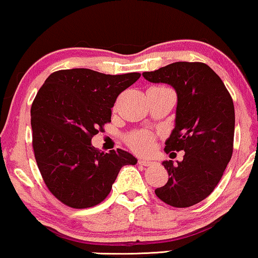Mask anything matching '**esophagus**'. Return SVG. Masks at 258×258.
<instances>
[{
  "instance_id": "obj_1",
  "label": "esophagus",
  "mask_w": 258,
  "mask_h": 258,
  "mask_svg": "<svg viewBox=\"0 0 258 258\" xmlns=\"http://www.w3.org/2000/svg\"><path fill=\"white\" fill-rule=\"evenodd\" d=\"M139 164L144 165V167H149V165L155 164V162L154 161L146 160V158H139Z\"/></svg>"
}]
</instances>
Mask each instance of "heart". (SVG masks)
<instances>
[{"instance_id": "obj_1", "label": "heart", "mask_w": 258, "mask_h": 258, "mask_svg": "<svg viewBox=\"0 0 258 258\" xmlns=\"http://www.w3.org/2000/svg\"><path fill=\"white\" fill-rule=\"evenodd\" d=\"M125 142L136 153L149 154L154 149L155 136L144 130H136L125 136Z\"/></svg>"}]
</instances>
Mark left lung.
Returning a JSON list of instances; mask_svg holds the SVG:
<instances>
[{"instance_id":"1","label":"left lung","mask_w":258,"mask_h":258,"mask_svg":"<svg viewBox=\"0 0 258 258\" xmlns=\"http://www.w3.org/2000/svg\"><path fill=\"white\" fill-rule=\"evenodd\" d=\"M143 77L170 84L177 93L175 128L165 141V153H185L177 164L162 163L169 179L155 194L171 207H191L214 191L230 161L234 102L220 76L202 62H175Z\"/></svg>"}]
</instances>
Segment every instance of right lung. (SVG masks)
<instances>
[{
	"mask_svg": "<svg viewBox=\"0 0 258 258\" xmlns=\"http://www.w3.org/2000/svg\"><path fill=\"white\" fill-rule=\"evenodd\" d=\"M140 73L105 75L91 69L52 73L31 104L33 149L38 170L52 195L75 209L107 199L123 165L136 164L122 149L101 153L91 139L111 122V108Z\"/></svg>",
	"mask_w": 258,
	"mask_h": 258,
	"instance_id": "obj_1",
	"label": "right lung"
}]
</instances>
